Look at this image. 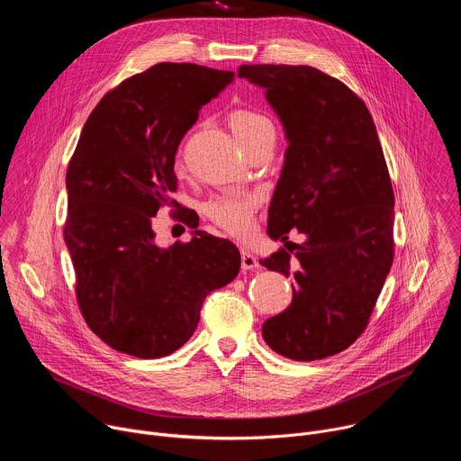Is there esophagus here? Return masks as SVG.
<instances>
[{
    "instance_id": "esophagus-1",
    "label": "esophagus",
    "mask_w": 461,
    "mask_h": 461,
    "mask_svg": "<svg viewBox=\"0 0 461 461\" xmlns=\"http://www.w3.org/2000/svg\"><path fill=\"white\" fill-rule=\"evenodd\" d=\"M240 268H242L244 272H249V270H257V268H260V265H258V258H257L253 253H249L248 249H242V251H240Z\"/></svg>"
}]
</instances>
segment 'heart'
Listing matches in <instances>:
<instances>
[{
    "label": "heart",
    "mask_w": 461,
    "mask_h": 461,
    "mask_svg": "<svg viewBox=\"0 0 461 461\" xmlns=\"http://www.w3.org/2000/svg\"><path fill=\"white\" fill-rule=\"evenodd\" d=\"M228 125L242 148L274 135L272 120L255 109L235 107L228 114ZM260 203L255 191H224L204 204V215L221 230L233 237H246L253 228V217Z\"/></svg>",
    "instance_id": "b5f03b06"
}]
</instances>
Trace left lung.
I'll return each mask as SVG.
<instances>
[{"mask_svg": "<svg viewBox=\"0 0 461 461\" xmlns=\"http://www.w3.org/2000/svg\"><path fill=\"white\" fill-rule=\"evenodd\" d=\"M239 77L267 89L288 139L268 235H306L294 258L281 248L260 260L295 279L262 338L295 361L336 356L365 332L393 260V189L374 120L350 87L308 65H240Z\"/></svg>", "mask_w": 461, "mask_h": 461, "instance_id": "left-lung-1", "label": "left lung"}]
</instances>
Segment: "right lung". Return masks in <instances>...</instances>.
I'll return each instance as SVG.
<instances>
[{
	"mask_svg": "<svg viewBox=\"0 0 461 461\" xmlns=\"http://www.w3.org/2000/svg\"><path fill=\"white\" fill-rule=\"evenodd\" d=\"M231 80V71L162 61L113 87L82 129L65 176L63 239L87 326L122 354L157 359L178 350L206 295L240 270L226 239L194 231L189 242L158 248L151 228L160 208L176 204L182 137Z\"/></svg>",
	"mask_w": 461,
	"mask_h": 461,
	"instance_id": "1",
	"label": "right lung"
}]
</instances>
